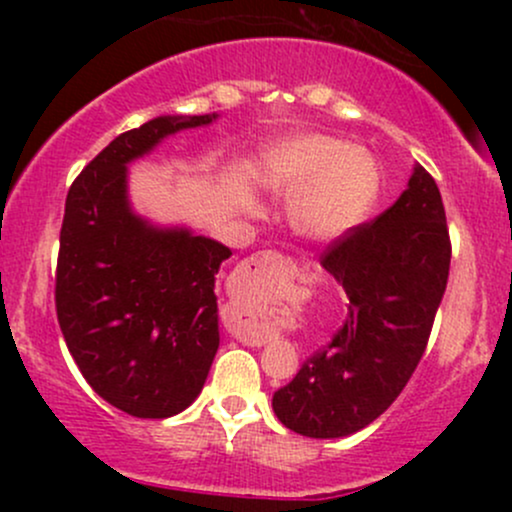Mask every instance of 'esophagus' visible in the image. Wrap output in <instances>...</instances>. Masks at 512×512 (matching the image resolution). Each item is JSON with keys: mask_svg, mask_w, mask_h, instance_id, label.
Masks as SVG:
<instances>
[{"mask_svg": "<svg viewBox=\"0 0 512 512\" xmlns=\"http://www.w3.org/2000/svg\"><path fill=\"white\" fill-rule=\"evenodd\" d=\"M291 260L281 257L279 252L264 250V252H255L248 262L243 264V276H255L257 272H264V269H276V267H289ZM228 330L240 342L250 344V346H262L267 342V334L262 330H257L255 322L248 320L243 313H233L231 320H228Z\"/></svg>", "mask_w": 512, "mask_h": 512, "instance_id": "1", "label": "esophagus"}]
</instances>
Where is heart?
Wrapping results in <instances>:
<instances>
[{
	"label": "heart",
	"mask_w": 512,
	"mask_h": 512,
	"mask_svg": "<svg viewBox=\"0 0 512 512\" xmlns=\"http://www.w3.org/2000/svg\"><path fill=\"white\" fill-rule=\"evenodd\" d=\"M276 195L296 197L293 223L315 238H332L375 202L380 168L373 154L330 134H303L276 144L264 163Z\"/></svg>",
	"instance_id": "b5f03b06"
}]
</instances>
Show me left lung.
Returning a JSON list of instances; mask_svg holds the SVG:
<instances>
[{
    "label": "left lung",
    "instance_id": "8db88e82",
    "mask_svg": "<svg viewBox=\"0 0 512 512\" xmlns=\"http://www.w3.org/2000/svg\"><path fill=\"white\" fill-rule=\"evenodd\" d=\"M443 197L424 166L378 219L332 240L320 264L346 291V320L274 392L279 421L308 438H342L390 407L424 356L448 286Z\"/></svg>",
    "mask_w": 512,
    "mask_h": 512
}]
</instances>
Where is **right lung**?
<instances>
[{
  "label": "right lung",
  "instance_id": "1",
  "mask_svg": "<svg viewBox=\"0 0 512 512\" xmlns=\"http://www.w3.org/2000/svg\"><path fill=\"white\" fill-rule=\"evenodd\" d=\"M214 117H154L122 132L76 175L64 202L57 322L86 383L137 419H166L202 392L219 349L214 281L231 250L134 216L127 163Z\"/></svg>",
  "mask_w": 512,
  "mask_h": 512
}]
</instances>
